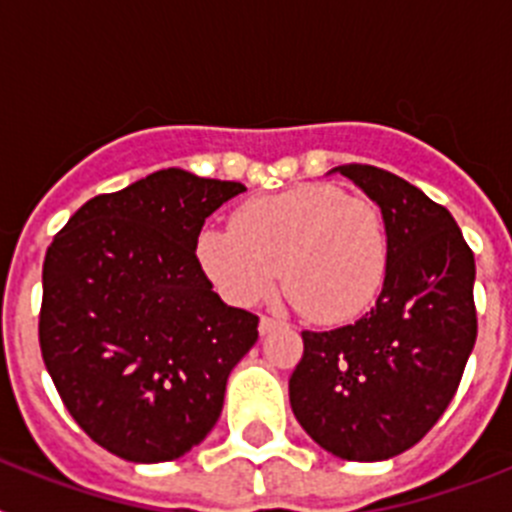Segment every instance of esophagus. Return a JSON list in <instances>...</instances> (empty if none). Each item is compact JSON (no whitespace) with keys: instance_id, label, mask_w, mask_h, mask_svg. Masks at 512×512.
I'll list each match as a JSON object with an SVG mask.
<instances>
[{"instance_id":"1","label":"esophagus","mask_w":512,"mask_h":512,"mask_svg":"<svg viewBox=\"0 0 512 512\" xmlns=\"http://www.w3.org/2000/svg\"><path fill=\"white\" fill-rule=\"evenodd\" d=\"M279 325H284L282 320H277V318H269V315H264V318L259 320V333H261V336H266V333H271V330H274V328H279Z\"/></svg>"}]
</instances>
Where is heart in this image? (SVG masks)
<instances>
[{
  "label": "heart",
  "instance_id": "b5f03b06",
  "mask_svg": "<svg viewBox=\"0 0 512 512\" xmlns=\"http://www.w3.org/2000/svg\"><path fill=\"white\" fill-rule=\"evenodd\" d=\"M194 256L230 305H259L284 277L307 318L336 325L364 315L379 297L390 269V235L372 197L300 184L243 202L233 228H202Z\"/></svg>",
  "mask_w": 512,
  "mask_h": 512
}]
</instances>
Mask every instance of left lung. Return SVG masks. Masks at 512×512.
Segmentation results:
<instances>
[{"instance_id": "obj_1", "label": "left lung", "mask_w": 512, "mask_h": 512, "mask_svg": "<svg viewBox=\"0 0 512 512\" xmlns=\"http://www.w3.org/2000/svg\"><path fill=\"white\" fill-rule=\"evenodd\" d=\"M379 205L390 269L354 325L302 330L289 402L307 436L346 461H382L431 431L477 341L474 253L443 205L369 164L338 166Z\"/></svg>"}]
</instances>
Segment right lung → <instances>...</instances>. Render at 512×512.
<instances>
[{"label":"right lung","instance_id":"add662e5","mask_svg":"<svg viewBox=\"0 0 512 512\" xmlns=\"http://www.w3.org/2000/svg\"><path fill=\"white\" fill-rule=\"evenodd\" d=\"M241 192L156 171L81 205L45 251V369L81 431L120 459L156 464L197 446L259 338V315L225 305L194 256L207 217Z\"/></svg>","mask_w":512,"mask_h":512}]
</instances>
